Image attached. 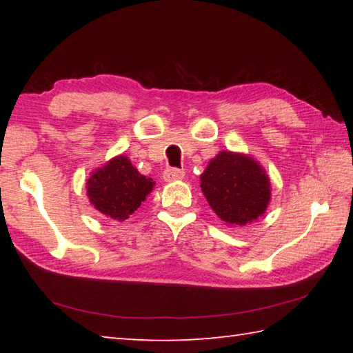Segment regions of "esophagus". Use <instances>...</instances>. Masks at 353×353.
Masks as SVG:
<instances>
[{
	"instance_id": "esophagus-1",
	"label": "esophagus",
	"mask_w": 353,
	"mask_h": 353,
	"mask_svg": "<svg viewBox=\"0 0 353 353\" xmlns=\"http://www.w3.org/2000/svg\"><path fill=\"white\" fill-rule=\"evenodd\" d=\"M185 176V172L182 170L177 168H168L163 172V181L165 182H176V181H182Z\"/></svg>"
}]
</instances>
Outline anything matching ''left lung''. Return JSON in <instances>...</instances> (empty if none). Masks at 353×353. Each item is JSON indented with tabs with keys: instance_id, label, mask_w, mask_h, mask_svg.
I'll return each mask as SVG.
<instances>
[{
	"instance_id": "1",
	"label": "left lung",
	"mask_w": 353,
	"mask_h": 353,
	"mask_svg": "<svg viewBox=\"0 0 353 353\" xmlns=\"http://www.w3.org/2000/svg\"><path fill=\"white\" fill-rule=\"evenodd\" d=\"M201 190L216 216L230 227L254 223L271 201L265 168L243 152H218L201 174Z\"/></svg>"
}]
</instances>
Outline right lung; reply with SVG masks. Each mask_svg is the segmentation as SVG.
Segmentation results:
<instances>
[{"instance_id": "right-lung-1", "label": "right lung", "mask_w": 353, "mask_h": 353, "mask_svg": "<svg viewBox=\"0 0 353 353\" xmlns=\"http://www.w3.org/2000/svg\"><path fill=\"white\" fill-rule=\"evenodd\" d=\"M154 185L151 177L137 171L128 155L119 154L92 171L85 188L88 201L101 214L121 223L141 205Z\"/></svg>"}]
</instances>
